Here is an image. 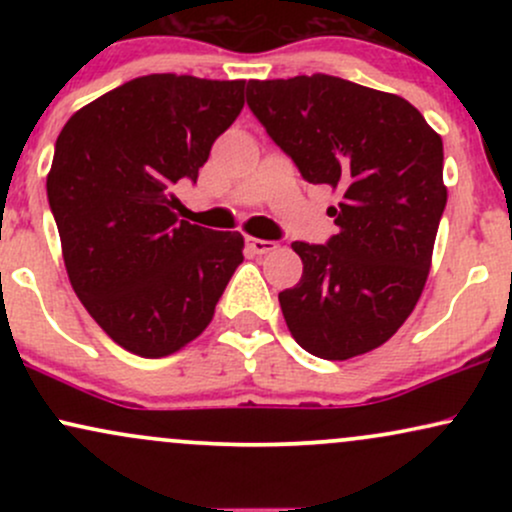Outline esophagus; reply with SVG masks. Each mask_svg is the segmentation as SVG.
Masks as SVG:
<instances>
[{"label": "esophagus", "mask_w": 512, "mask_h": 512, "mask_svg": "<svg viewBox=\"0 0 512 512\" xmlns=\"http://www.w3.org/2000/svg\"><path fill=\"white\" fill-rule=\"evenodd\" d=\"M245 245H248L252 255H267V252H272L276 248L274 240H260V238H245Z\"/></svg>", "instance_id": "esophagus-1"}]
</instances>
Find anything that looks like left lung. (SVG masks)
<instances>
[{
  "instance_id": "8db88e82",
  "label": "left lung",
  "mask_w": 512,
  "mask_h": 512,
  "mask_svg": "<svg viewBox=\"0 0 512 512\" xmlns=\"http://www.w3.org/2000/svg\"><path fill=\"white\" fill-rule=\"evenodd\" d=\"M248 108L303 180L342 197L325 245H291L303 276L279 303L293 339L327 361L378 349L424 291L448 202L443 139L404 98L330 74L248 81Z\"/></svg>"
}]
</instances>
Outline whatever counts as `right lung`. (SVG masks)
I'll return each instance as SVG.
<instances>
[{
    "label": "right lung",
    "instance_id": "obj_1",
    "mask_svg": "<svg viewBox=\"0 0 512 512\" xmlns=\"http://www.w3.org/2000/svg\"><path fill=\"white\" fill-rule=\"evenodd\" d=\"M245 81L151 74L69 117L48 202L74 293L122 349L161 358L199 337L243 262V236L178 221L170 187L197 182L243 110Z\"/></svg>",
    "mask_w": 512,
    "mask_h": 512
}]
</instances>
